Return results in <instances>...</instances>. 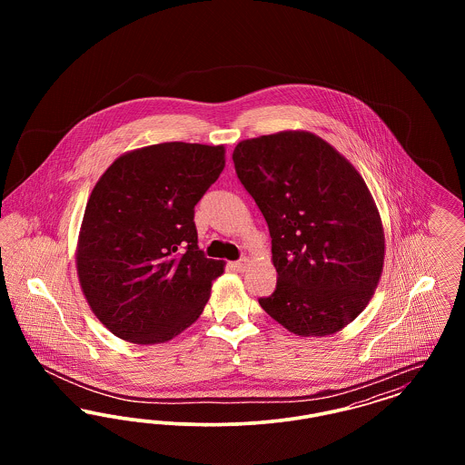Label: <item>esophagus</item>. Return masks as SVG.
Returning <instances> with one entry per match:
<instances>
[{"label":"esophagus","mask_w":465,"mask_h":465,"mask_svg":"<svg viewBox=\"0 0 465 465\" xmlns=\"http://www.w3.org/2000/svg\"><path fill=\"white\" fill-rule=\"evenodd\" d=\"M247 263H249V260H247V258H241V260H237V262H233V263H232V268H233V270H237V272H243V270L247 268Z\"/></svg>","instance_id":"34e87169"}]
</instances>
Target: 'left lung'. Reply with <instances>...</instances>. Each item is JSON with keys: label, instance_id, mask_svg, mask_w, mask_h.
Wrapping results in <instances>:
<instances>
[{"label": "left lung", "instance_id": "left-lung-1", "mask_svg": "<svg viewBox=\"0 0 465 465\" xmlns=\"http://www.w3.org/2000/svg\"><path fill=\"white\" fill-rule=\"evenodd\" d=\"M245 192L272 237L275 291L260 305L300 336L331 334L364 310L385 252L383 228L364 179L310 133L245 139L233 150Z\"/></svg>", "mask_w": 465, "mask_h": 465}]
</instances>
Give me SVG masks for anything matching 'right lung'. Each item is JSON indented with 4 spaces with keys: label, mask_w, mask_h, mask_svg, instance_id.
<instances>
[{
    "label": "right lung",
    "mask_w": 465,
    "mask_h": 465,
    "mask_svg": "<svg viewBox=\"0 0 465 465\" xmlns=\"http://www.w3.org/2000/svg\"><path fill=\"white\" fill-rule=\"evenodd\" d=\"M223 167V146L162 143L116 158L94 186L78 277L118 338L162 343L199 319L223 262L199 247L195 205Z\"/></svg>",
    "instance_id": "right-lung-1"
}]
</instances>
